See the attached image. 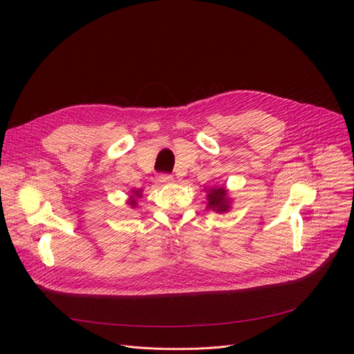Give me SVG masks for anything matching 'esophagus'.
I'll use <instances>...</instances> for the list:
<instances>
[{"mask_svg":"<svg viewBox=\"0 0 354 354\" xmlns=\"http://www.w3.org/2000/svg\"><path fill=\"white\" fill-rule=\"evenodd\" d=\"M159 182H162V183H165V185H169V183L174 182V176L169 175V174H162V175L159 176Z\"/></svg>","mask_w":354,"mask_h":354,"instance_id":"obj_1","label":"esophagus"}]
</instances>
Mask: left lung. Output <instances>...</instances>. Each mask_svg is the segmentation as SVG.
<instances>
[{
    "label": "left lung",
    "mask_w": 354,
    "mask_h": 354,
    "mask_svg": "<svg viewBox=\"0 0 354 354\" xmlns=\"http://www.w3.org/2000/svg\"><path fill=\"white\" fill-rule=\"evenodd\" d=\"M205 192L208 194V209H212L218 214L227 212L231 208V199L228 198V191L225 187H216V188H205Z\"/></svg>",
    "instance_id": "left-lung-1"
}]
</instances>
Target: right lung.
Masks as SVG:
<instances>
[{
	"mask_svg": "<svg viewBox=\"0 0 354 354\" xmlns=\"http://www.w3.org/2000/svg\"><path fill=\"white\" fill-rule=\"evenodd\" d=\"M142 189H132V194L129 195V201H127V205H130L132 208L138 207V199L142 198Z\"/></svg>",
	"mask_w": 354,
	"mask_h": 354,
	"instance_id": "obj_1",
	"label": "right lung"
}]
</instances>
